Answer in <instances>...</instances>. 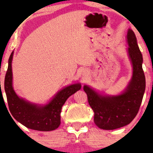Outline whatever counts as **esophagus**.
I'll use <instances>...</instances> for the list:
<instances>
[{
    "label": "esophagus",
    "mask_w": 153,
    "mask_h": 153,
    "mask_svg": "<svg viewBox=\"0 0 153 153\" xmlns=\"http://www.w3.org/2000/svg\"><path fill=\"white\" fill-rule=\"evenodd\" d=\"M85 74H86V72H85V71L84 72V74H85Z\"/></svg>",
    "instance_id": "34e87169"
}]
</instances>
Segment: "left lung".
I'll use <instances>...</instances> for the list:
<instances>
[{
	"label": "left lung",
	"mask_w": 153,
	"mask_h": 153,
	"mask_svg": "<svg viewBox=\"0 0 153 153\" xmlns=\"http://www.w3.org/2000/svg\"><path fill=\"white\" fill-rule=\"evenodd\" d=\"M128 55L132 65V76L127 88L117 96L103 95L85 85L89 105L94 112V123L100 129L112 130L124 127L136 117L145 91L143 70V55L134 31L129 29L127 35Z\"/></svg>",
	"instance_id": "left-lung-1"
}]
</instances>
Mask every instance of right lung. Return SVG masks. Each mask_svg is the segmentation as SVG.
<instances>
[{
    "instance_id": "add662e5",
    "label": "right lung",
    "mask_w": 153,
    "mask_h": 153,
    "mask_svg": "<svg viewBox=\"0 0 153 153\" xmlns=\"http://www.w3.org/2000/svg\"><path fill=\"white\" fill-rule=\"evenodd\" d=\"M13 56V52H12L8 59L4 82L10 114L16 120L29 129L43 131L54 130L60 124L62 106L71 95L81 88V84L78 82L63 88L47 104L39 105L29 102L19 97L13 89L11 65Z\"/></svg>"
}]
</instances>
